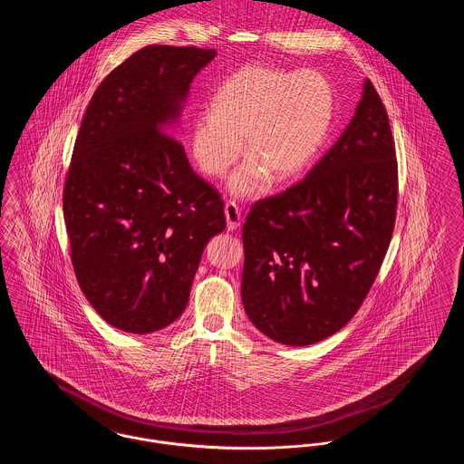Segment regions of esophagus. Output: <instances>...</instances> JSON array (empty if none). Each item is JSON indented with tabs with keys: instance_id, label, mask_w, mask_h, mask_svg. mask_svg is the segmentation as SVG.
Here are the masks:
<instances>
[{
	"instance_id": "obj_1",
	"label": "esophagus",
	"mask_w": 464,
	"mask_h": 464,
	"mask_svg": "<svg viewBox=\"0 0 464 464\" xmlns=\"http://www.w3.org/2000/svg\"><path fill=\"white\" fill-rule=\"evenodd\" d=\"M224 215H226V227H227V231H237L240 227V224H242V215H240L238 207L235 203H231V201L226 203Z\"/></svg>"
}]
</instances>
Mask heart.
<instances>
[{
  "mask_svg": "<svg viewBox=\"0 0 464 464\" xmlns=\"http://www.w3.org/2000/svg\"><path fill=\"white\" fill-rule=\"evenodd\" d=\"M334 116V92L316 71L295 73L247 65L229 75L212 99V112L190 127V153L201 173L224 177L250 157L227 181L231 196H261L270 179H296L316 157Z\"/></svg>",
  "mask_w": 464,
  "mask_h": 464,
  "instance_id": "b5f03b06",
  "label": "heart"
}]
</instances>
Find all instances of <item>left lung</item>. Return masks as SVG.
Instances as JSON below:
<instances>
[{"label": "left lung", "mask_w": 464, "mask_h": 464, "mask_svg": "<svg viewBox=\"0 0 464 464\" xmlns=\"http://www.w3.org/2000/svg\"><path fill=\"white\" fill-rule=\"evenodd\" d=\"M395 205L389 116L365 79L350 125L309 175L250 208L242 302L252 324L285 346L339 332L380 272Z\"/></svg>", "instance_id": "left-lung-1"}]
</instances>
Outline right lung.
Here are the masks:
<instances>
[{
  "label": "right lung",
  "mask_w": 464,
  "mask_h": 464,
  "mask_svg": "<svg viewBox=\"0 0 464 464\" xmlns=\"http://www.w3.org/2000/svg\"><path fill=\"white\" fill-rule=\"evenodd\" d=\"M215 49L148 45L111 72L84 112L63 194L72 265L111 326L179 320L224 203L175 138L190 82Z\"/></svg>",
  "instance_id": "1"
}]
</instances>
